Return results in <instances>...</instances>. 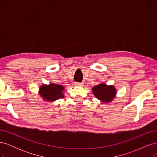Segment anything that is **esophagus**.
I'll list each match as a JSON object with an SVG mask.
<instances>
[{
	"mask_svg": "<svg viewBox=\"0 0 157 157\" xmlns=\"http://www.w3.org/2000/svg\"><path fill=\"white\" fill-rule=\"evenodd\" d=\"M75 85L76 86H83V83H82V82H75Z\"/></svg>",
	"mask_w": 157,
	"mask_h": 157,
	"instance_id": "34e87169",
	"label": "esophagus"
}]
</instances>
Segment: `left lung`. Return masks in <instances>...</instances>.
I'll return each instance as SVG.
<instances>
[{
    "mask_svg": "<svg viewBox=\"0 0 157 157\" xmlns=\"http://www.w3.org/2000/svg\"><path fill=\"white\" fill-rule=\"evenodd\" d=\"M94 96L102 103H109L116 97L117 90L113 85L101 83L92 88Z\"/></svg>",
    "mask_w": 157,
    "mask_h": 157,
    "instance_id": "8db88e82",
    "label": "left lung"
}]
</instances>
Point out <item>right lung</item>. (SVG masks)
Wrapping results in <instances>:
<instances>
[{"label":"right lung","mask_w":157,"mask_h":157,"mask_svg":"<svg viewBox=\"0 0 157 157\" xmlns=\"http://www.w3.org/2000/svg\"><path fill=\"white\" fill-rule=\"evenodd\" d=\"M65 88L63 86L54 83L49 84H43L41 85L39 90V94L42 99L46 101H54L57 99L64 98L63 90Z\"/></svg>","instance_id":"obj_1"}]
</instances>
